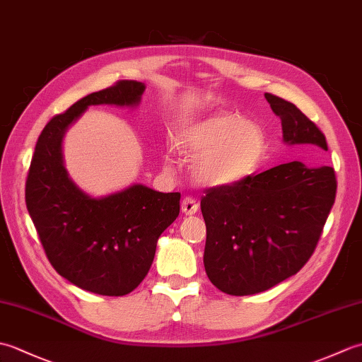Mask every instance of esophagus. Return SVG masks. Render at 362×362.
<instances>
[{"label":"esophagus","instance_id":"34e87169","mask_svg":"<svg viewBox=\"0 0 362 362\" xmlns=\"http://www.w3.org/2000/svg\"><path fill=\"white\" fill-rule=\"evenodd\" d=\"M180 206H182V213L188 214V216H191V214H194L197 211V209H199L196 199L194 197H189V196H187L185 199H183Z\"/></svg>","mask_w":362,"mask_h":362}]
</instances>
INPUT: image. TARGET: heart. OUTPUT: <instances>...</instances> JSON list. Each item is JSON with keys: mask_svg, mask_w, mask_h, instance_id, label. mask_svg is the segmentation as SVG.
Returning <instances> with one entry per match:
<instances>
[{"mask_svg": "<svg viewBox=\"0 0 362 362\" xmlns=\"http://www.w3.org/2000/svg\"><path fill=\"white\" fill-rule=\"evenodd\" d=\"M177 148L196 158L194 179L206 187H228L249 177L263 160L264 130L257 121L236 113H214L183 127L177 135ZM175 160L166 153L165 166Z\"/></svg>", "mask_w": 362, "mask_h": 362, "instance_id": "obj_1", "label": "heart"}]
</instances>
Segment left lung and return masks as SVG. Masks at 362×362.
<instances>
[{"label":"left lung","mask_w":362,"mask_h":362,"mask_svg":"<svg viewBox=\"0 0 362 362\" xmlns=\"http://www.w3.org/2000/svg\"><path fill=\"white\" fill-rule=\"evenodd\" d=\"M281 119L283 141L328 151L325 135L297 107L266 93ZM332 166L289 161L228 187L206 189L204 266L210 281L230 296L271 289L313 255L336 197Z\"/></svg>","instance_id":"8db88e82"}]
</instances>
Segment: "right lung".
I'll return each mask as SVG.
<instances>
[{
    "label": "right lung",
    "instance_id": "obj_1",
    "mask_svg": "<svg viewBox=\"0 0 362 362\" xmlns=\"http://www.w3.org/2000/svg\"><path fill=\"white\" fill-rule=\"evenodd\" d=\"M144 83L119 81L56 115L38 136L26 179V206L49 263L99 296H126L148 275L160 235L180 211V193L140 183L91 197L68 177L62 140L90 105H138Z\"/></svg>",
    "mask_w": 362,
    "mask_h": 362
}]
</instances>
